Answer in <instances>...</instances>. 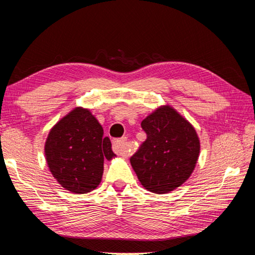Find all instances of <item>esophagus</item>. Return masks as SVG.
<instances>
[{"mask_svg": "<svg viewBox=\"0 0 255 255\" xmlns=\"http://www.w3.org/2000/svg\"><path fill=\"white\" fill-rule=\"evenodd\" d=\"M127 139L126 138H121L116 139L113 142V149L114 151L116 152L119 156L127 157L128 156V149H127Z\"/></svg>", "mask_w": 255, "mask_h": 255, "instance_id": "esophagus-1", "label": "esophagus"}]
</instances>
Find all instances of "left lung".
<instances>
[{"instance_id":"1","label":"left lung","mask_w":255,"mask_h":255,"mask_svg":"<svg viewBox=\"0 0 255 255\" xmlns=\"http://www.w3.org/2000/svg\"><path fill=\"white\" fill-rule=\"evenodd\" d=\"M147 139L130 158L132 169L146 190L168 193L191 176L200 153V140L192 125L169 105L143 119Z\"/></svg>"}]
</instances>
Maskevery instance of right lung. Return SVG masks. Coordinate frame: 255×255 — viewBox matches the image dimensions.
Returning a JSON list of instances; mask_svg holds the SVG:
<instances>
[{
	"label": "right lung",
	"mask_w": 255,
	"mask_h": 255,
	"mask_svg": "<svg viewBox=\"0 0 255 255\" xmlns=\"http://www.w3.org/2000/svg\"><path fill=\"white\" fill-rule=\"evenodd\" d=\"M49 171L63 188L81 194L101 183L104 159L112 160L111 139L87 108L76 107L54 125L45 141Z\"/></svg>",
	"instance_id": "1"
}]
</instances>
